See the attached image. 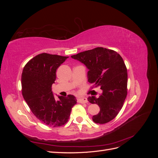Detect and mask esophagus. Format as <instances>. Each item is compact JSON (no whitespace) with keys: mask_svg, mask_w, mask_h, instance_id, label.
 Masks as SVG:
<instances>
[{"mask_svg":"<svg viewBox=\"0 0 158 158\" xmlns=\"http://www.w3.org/2000/svg\"><path fill=\"white\" fill-rule=\"evenodd\" d=\"M78 102L80 103H86L88 102V100L85 98H80L78 99Z\"/></svg>","mask_w":158,"mask_h":158,"instance_id":"obj_1","label":"esophagus"}]
</instances>
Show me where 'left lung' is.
<instances>
[{"instance_id": "obj_1", "label": "left lung", "mask_w": 158, "mask_h": 158, "mask_svg": "<svg viewBox=\"0 0 158 158\" xmlns=\"http://www.w3.org/2000/svg\"><path fill=\"white\" fill-rule=\"evenodd\" d=\"M88 69V81L103 91L100 96L89 97L88 102L98 104L100 111L92 117L95 123H107L121 109L127 95V70L121 55L103 47L83 51L71 56Z\"/></svg>"}]
</instances>
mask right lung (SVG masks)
Instances as JSON below:
<instances>
[{"instance_id": "right-lung-1", "label": "right lung", "mask_w": 158, "mask_h": 158, "mask_svg": "<svg viewBox=\"0 0 158 158\" xmlns=\"http://www.w3.org/2000/svg\"><path fill=\"white\" fill-rule=\"evenodd\" d=\"M69 56L41 53L31 59L23 69L21 78L23 97L33 114L45 125L60 127L67 123L75 96L58 95L56 101L52 92L56 70Z\"/></svg>"}]
</instances>
